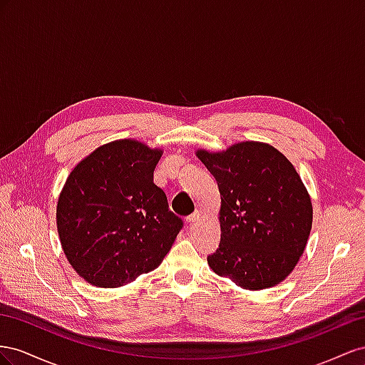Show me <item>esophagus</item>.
Masks as SVG:
<instances>
[{"mask_svg": "<svg viewBox=\"0 0 365 365\" xmlns=\"http://www.w3.org/2000/svg\"><path fill=\"white\" fill-rule=\"evenodd\" d=\"M200 215H202L200 211H194L190 217H186V222H188L190 225H194L200 220Z\"/></svg>", "mask_w": 365, "mask_h": 365, "instance_id": "esophagus-1", "label": "esophagus"}]
</instances>
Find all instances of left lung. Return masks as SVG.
I'll list each match as a JSON object with an SVG mask.
<instances>
[{"label":"left lung","instance_id":"obj_1","mask_svg":"<svg viewBox=\"0 0 365 365\" xmlns=\"http://www.w3.org/2000/svg\"><path fill=\"white\" fill-rule=\"evenodd\" d=\"M195 154L222 197L220 245L207 264L243 289L281 283L304 252L314 217L294 165L272 145L254 140Z\"/></svg>","mask_w":365,"mask_h":365}]
</instances>
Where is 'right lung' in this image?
<instances>
[{
  "mask_svg": "<svg viewBox=\"0 0 365 365\" xmlns=\"http://www.w3.org/2000/svg\"><path fill=\"white\" fill-rule=\"evenodd\" d=\"M162 150L122 139L82 159L56 206L61 246L96 287H119L158 267L183 226L153 182Z\"/></svg>",
  "mask_w": 365,
  "mask_h": 365,
  "instance_id": "right-lung-1",
  "label": "right lung"
}]
</instances>
